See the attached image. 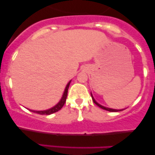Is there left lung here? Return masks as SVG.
I'll return each mask as SVG.
<instances>
[{
  "label": "left lung",
  "instance_id": "obj_1",
  "mask_svg": "<svg viewBox=\"0 0 155 155\" xmlns=\"http://www.w3.org/2000/svg\"><path fill=\"white\" fill-rule=\"evenodd\" d=\"M91 96H92V101H93V102L95 103V104L96 105H97V106H98L99 107L101 108H103V109H104V110H106V111H111V112H117V111H122V110H123V109H120V110H118V109H113V108H106V107H104V106H101V105H100V104H97V103L96 102L95 99H94V98H93V97H92V93H91Z\"/></svg>",
  "mask_w": 155,
  "mask_h": 155
}]
</instances>
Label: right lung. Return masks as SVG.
Returning a JSON list of instances; mask_svg holds the SVG:
<instances>
[{
	"label": "right lung",
	"instance_id": "obj_1",
	"mask_svg": "<svg viewBox=\"0 0 155 155\" xmlns=\"http://www.w3.org/2000/svg\"><path fill=\"white\" fill-rule=\"evenodd\" d=\"M70 83H71V81L68 83V84H67L66 87H65V91H64L63 95V97H62L61 100H60V102L58 103L56 106H54V107L49 108V109H48V110H45V111H33V110H30V111L32 112H34V113L39 114H42V115H49V114H51L55 113V112L59 111V110H60L62 108H63L64 104H65V101H66L68 90V87H69V85H70Z\"/></svg>",
	"mask_w": 155,
	"mask_h": 155
}]
</instances>
